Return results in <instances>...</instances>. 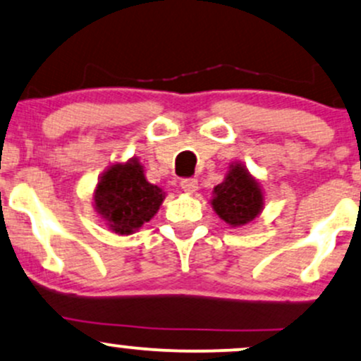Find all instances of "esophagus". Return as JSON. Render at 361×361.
I'll return each instance as SVG.
<instances>
[{
	"label": "esophagus",
	"mask_w": 361,
	"mask_h": 361,
	"mask_svg": "<svg viewBox=\"0 0 361 361\" xmlns=\"http://www.w3.org/2000/svg\"><path fill=\"white\" fill-rule=\"evenodd\" d=\"M181 188H183L186 193L197 192L198 181L195 180V178H183V180H181Z\"/></svg>",
	"instance_id": "esophagus-1"
}]
</instances>
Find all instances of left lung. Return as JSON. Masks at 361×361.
Masks as SVG:
<instances>
[{"label": "left lung", "instance_id": "left-lung-1", "mask_svg": "<svg viewBox=\"0 0 361 361\" xmlns=\"http://www.w3.org/2000/svg\"><path fill=\"white\" fill-rule=\"evenodd\" d=\"M212 207L229 226H244L255 221L263 209V192L250 171L241 163H235L222 183L214 188Z\"/></svg>", "mask_w": 361, "mask_h": 361}]
</instances>
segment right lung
I'll return each mask as SVG.
<instances>
[{
    "instance_id": "add662e5",
    "label": "right lung",
    "mask_w": 361,
    "mask_h": 361,
    "mask_svg": "<svg viewBox=\"0 0 361 361\" xmlns=\"http://www.w3.org/2000/svg\"><path fill=\"white\" fill-rule=\"evenodd\" d=\"M94 209L117 234H132L159 210L164 192L149 183L135 159L114 164L94 190Z\"/></svg>"
}]
</instances>
